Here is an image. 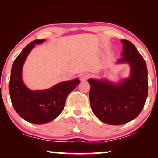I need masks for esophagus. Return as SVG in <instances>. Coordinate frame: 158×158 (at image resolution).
<instances>
[{"instance_id":"1","label":"esophagus","mask_w":158,"mask_h":158,"mask_svg":"<svg viewBox=\"0 0 158 158\" xmlns=\"http://www.w3.org/2000/svg\"><path fill=\"white\" fill-rule=\"evenodd\" d=\"M88 78V74L87 73H82L80 74V80L81 81H86Z\"/></svg>"}]
</instances>
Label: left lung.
I'll list each match as a JSON object with an SVG mask.
<instances>
[{
	"instance_id": "obj_1",
	"label": "left lung",
	"mask_w": 158,
	"mask_h": 158,
	"mask_svg": "<svg viewBox=\"0 0 158 158\" xmlns=\"http://www.w3.org/2000/svg\"><path fill=\"white\" fill-rule=\"evenodd\" d=\"M121 41L122 57L116 64H128L129 76L118 82L106 78L88 80L92 111L108 125H122L135 119L143 110L148 95L146 61L131 41Z\"/></svg>"
}]
</instances>
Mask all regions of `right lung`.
Masks as SVG:
<instances>
[{
  "label": "right lung",
  "instance_id": "add662e5",
  "mask_svg": "<svg viewBox=\"0 0 158 158\" xmlns=\"http://www.w3.org/2000/svg\"><path fill=\"white\" fill-rule=\"evenodd\" d=\"M44 39L34 40L27 45L12 67L9 91L14 109L21 118L33 124H45L53 120L64 109L68 94L79 84V78L61 81L46 90H30L22 79L23 66L27 56Z\"/></svg>",
  "mask_w": 158,
  "mask_h": 158
}]
</instances>
